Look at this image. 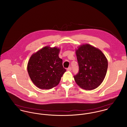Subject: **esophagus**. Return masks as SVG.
<instances>
[{
	"mask_svg": "<svg viewBox=\"0 0 127 127\" xmlns=\"http://www.w3.org/2000/svg\"><path fill=\"white\" fill-rule=\"evenodd\" d=\"M71 67H68L67 69V71H71Z\"/></svg>",
	"mask_w": 127,
	"mask_h": 127,
	"instance_id": "obj_1",
	"label": "esophagus"
}]
</instances>
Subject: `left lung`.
<instances>
[{"label": "left lung", "mask_w": 127, "mask_h": 127, "mask_svg": "<svg viewBox=\"0 0 127 127\" xmlns=\"http://www.w3.org/2000/svg\"><path fill=\"white\" fill-rule=\"evenodd\" d=\"M79 72L74 80L82 89L91 91L103 82L107 71L108 60L102 52L90 44H83L75 50Z\"/></svg>", "instance_id": "left-lung-1"}]
</instances>
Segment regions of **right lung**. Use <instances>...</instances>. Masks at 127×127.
I'll list each match as a JSON object with an SVG mask.
<instances>
[{
    "mask_svg": "<svg viewBox=\"0 0 127 127\" xmlns=\"http://www.w3.org/2000/svg\"><path fill=\"white\" fill-rule=\"evenodd\" d=\"M61 49L45 46L31 55L27 64V71L33 84L42 90H50L57 86L66 71L59 54Z\"/></svg>",
    "mask_w": 127,
    "mask_h": 127,
    "instance_id": "obj_1",
    "label": "right lung"
}]
</instances>
